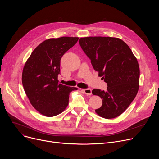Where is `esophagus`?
I'll return each mask as SVG.
<instances>
[{"label":"esophagus","mask_w":159,"mask_h":159,"mask_svg":"<svg viewBox=\"0 0 159 159\" xmlns=\"http://www.w3.org/2000/svg\"><path fill=\"white\" fill-rule=\"evenodd\" d=\"M82 91H83L85 94H86L87 96H90L91 95V89L89 88L88 89H82Z\"/></svg>","instance_id":"34e87169"}]
</instances>
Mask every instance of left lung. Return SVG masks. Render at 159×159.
Segmentation results:
<instances>
[{
	"mask_svg": "<svg viewBox=\"0 0 159 159\" xmlns=\"http://www.w3.org/2000/svg\"><path fill=\"white\" fill-rule=\"evenodd\" d=\"M79 42L93 69L107 83L106 91H92L93 95L102 98V106L95 112L104 119L117 117L138 93L140 70L137 58L119 38L88 37L80 38Z\"/></svg>",
	"mask_w": 159,
	"mask_h": 159,
	"instance_id": "8db88e82",
	"label": "left lung"
}]
</instances>
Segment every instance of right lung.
Here are the masks:
<instances>
[{
  "label": "right lung",
  "mask_w": 159,
  "mask_h": 159,
  "mask_svg": "<svg viewBox=\"0 0 159 159\" xmlns=\"http://www.w3.org/2000/svg\"><path fill=\"white\" fill-rule=\"evenodd\" d=\"M79 37L49 39L31 53L24 66L22 82L33 107L46 116L61 113L68 106L69 95L77 88L59 84L61 59L72 48Z\"/></svg>",
  "instance_id": "obj_1"
}]
</instances>
